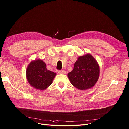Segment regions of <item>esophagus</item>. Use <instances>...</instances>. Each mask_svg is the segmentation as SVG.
Listing matches in <instances>:
<instances>
[{"label":"esophagus","mask_w":129,"mask_h":129,"mask_svg":"<svg viewBox=\"0 0 129 129\" xmlns=\"http://www.w3.org/2000/svg\"><path fill=\"white\" fill-rule=\"evenodd\" d=\"M57 72L59 74H65L66 72L65 70H58Z\"/></svg>","instance_id":"obj_1"}]
</instances>
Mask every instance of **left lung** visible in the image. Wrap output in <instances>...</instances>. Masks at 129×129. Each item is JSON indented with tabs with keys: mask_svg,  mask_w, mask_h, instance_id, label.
<instances>
[{
	"mask_svg": "<svg viewBox=\"0 0 129 129\" xmlns=\"http://www.w3.org/2000/svg\"><path fill=\"white\" fill-rule=\"evenodd\" d=\"M100 69L96 60L90 54L78 58L68 76L72 84L81 90L92 87L98 80Z\"/></svg>",
	"mask_w": 129,
	"mask_h": 129,
	"instance_id": "obj_1",
	"label": "left lung"
}]
</instances>
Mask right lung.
Here are the masks:
<instances>
[{"label":"right lung","mask_w":129,"mask_h":129,"mask_svg":"<svg viewBox=\"0 0 129 129\" xmlns=\"http://www.w3.org/2000/svg\"><path fill=\"white\" fill-rule=\"evenodd\" d=\"M55 73L46 69V65L40 59L30 63L26 71L27 80L31 86L35 88L44 90L51 85Z\"/></svg>","instance_id":"add662e5"}]
</instances>
